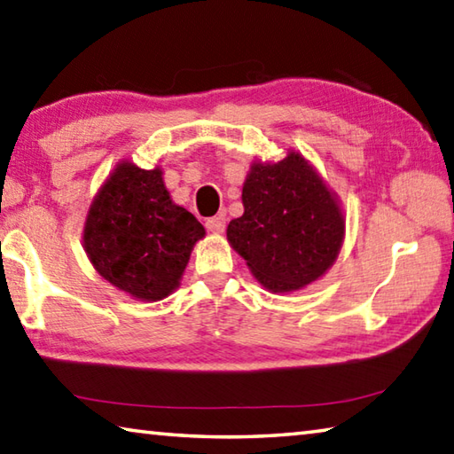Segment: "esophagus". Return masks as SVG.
<instances>
[{
  "mask_svg": "<svg viewBox=\"0 0 454 454\" xmlns=\"http://www.w3.org/2000/svg\"><path fill=\"white\" fill-rule=\"evenodd\" d=\"M206 228H208L210 232H216V234L224 232V230H226V216H224V214H216V216L208 218V220H206Z\"/></svg>",
  "mask_w": 454,
  "mask_h": 454,
  "instance_id": "obj_1",
  "label": "esophagus"
}]
</instances>
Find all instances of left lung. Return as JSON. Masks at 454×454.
<instances>
[{"label": "left lung", "instance_id": "1", "mask_svg": "<svg viewBox=\"0 0 454 454\" xmlns=\"http://www.w3.org/2000/svg\"><path fill=\"white\" fill-rule=\"evenodd\" d=\"M242 202L244 214L230 222L226 236L268 290H300L335 262L345 222L332 192L300 154L254 164Z\"/></svg>", "mask_w": 454, "mask_h": 454}]
</instances>
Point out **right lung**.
Instances as JSON below:
<instances>
[{
	"label": "right lung",
	"instance_id": "1",
	"mask_svg": "<svg viewBox=\"0 0 454 454\" xmlns=\"http://www.w3.org/2000/svg\"><path fill=\"white\" fill-rule=\"evenodd\" d=\"M202 236L194 214L172 204L159 168L122 162L90 206L83 240L106 282L133 298L156 301L178 286Z\"/></svg>",
	"mask_w": 454,
	"mask_h": 454
}]
</instances>
